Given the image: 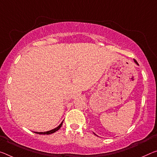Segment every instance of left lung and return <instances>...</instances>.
<instances>
[{
    "instance_id": "obj_1",
    "label": "left lung",
    "mask_w": 157,
    "mask_h": 157,
    "mask_svg": "<svg viewBox=\"0 0 157 157\" xmlns=\"http://www.w3.org/2000/svg\"><path fill=\"white\" fill-rule=\"evenodd\" d=\"M134 61H135V62H136V63H137V64H138V62H137L136 60H134ZM94 134H95V133H94ZM95 135H96V134H95Z\"/></svg>"
}]
</instances>
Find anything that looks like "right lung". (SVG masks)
<instances>
[{
    "instance_id": "1",
    "label": "right lung",
    "mask_w": 157,
    "mask_h": 157,
    "mask_svg": "<svg viewBox=\"0 0 157 157\" xmlns=\"http://www.w3.org/2000/svg\"><path fill=\"white\" fill-rule=\"evenodd\" d=\"M62 124H63V121H62L61 124H60V125H59V126H58V127H56V128H54V129H52V130H51V131H46V132H34V133H38V134H47V135H49V134H52V133H53L56 132V131H58L59 129L61 127V126H62Z\"/></svg>"
}]
</instances>
